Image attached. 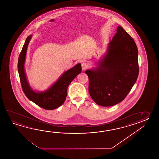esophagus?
Instances as JSON below:
<instances>
[{"mask_svg": "<svg viewBox=\"0 0 159 159\" xmlns=\"http://www.w3.org/2000/svg\"><path fill=\"white\" fill-rule=\"evenodd\" d=\"M81 66H82V69L83 70H86L87 69L89 68V64L87 63H85V62H83L81 65Z\"/></svg>", "mask_w": 159, "mask_h": 159, "instance_id": "1", "label": "esophagus"}]
</instances>
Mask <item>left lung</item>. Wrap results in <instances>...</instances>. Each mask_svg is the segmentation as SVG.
<instances>
[{"mask_svg": "<svg viewBox=\"0 0 159 159\" xmlns=\"http://www.w3.org/2000/svg\"><path fill=\"white\" fill-rule=\"evenodd\" d=\"M97 65L85 71L93 100L103 107L123 101L137 80L139 65L137 46L122 27L117 28L106 53Z\"/></svg>", "mask_w": 159, "mask_h": 159, "instance_id": "left-lung-1", "label": "left lung"}]
</instances>
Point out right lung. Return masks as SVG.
Segmentation results:
<instances>
[{"mask_svg": "<svg viewBox=\"0 0 159 159\" xmlns=\"http://www.w3.org/2000/svg\"><path fill=\"white\" fill-rule=\"evenodd\" d=\"M32 37V35L27 37L18 60V73L22 89L27 98L39 107L49 110H54L64 103L67 96L68 86L77 75L81 73V64L78 63L65 71L57 81L46 90L34 91L28 83L24 68L27 48Z\"/></svg>", "mask_w": 159, "mask_h": 159, "instance_id": "obj_1", "label": "right lung"}]
</instances>
